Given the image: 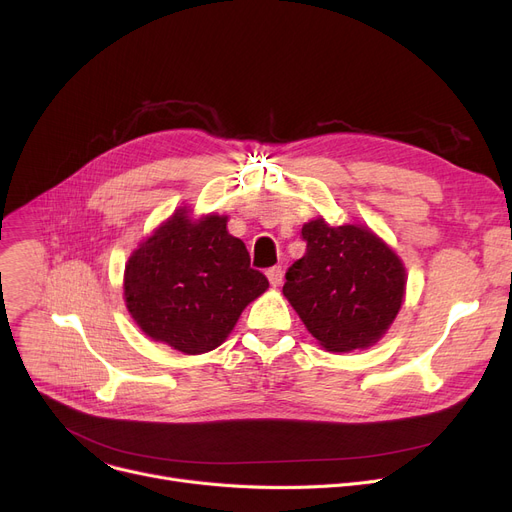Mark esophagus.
I'll return each mask as SVG.
<instances>
[{
	"mask_svg": "<svg viewBox=\"0 0 512 512\" xmlns=\"http://www.w3.org/2000/svg\"><path fill=\"white\" fill-rule=\"evenodd\" d=\"M267 278H270V284H272V286H280V284H282V278H284L282 265L270 267V270H267Z\"/></svg>",
	"mask_w": 512,
	"mask_h": 512,
	"instance_id": "1",
	"label": "esophagus"
}]
</instances>
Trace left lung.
Returning <instances> with one entry per match:
<instances>
[{"mask_svg": "<svg viewBox=\"0 0 512 512\" xmlns=\"http://www.w3.org/2000/svg\"><path fill=\"white\" fill-rule=\"evenodd\" d=\"M307 253L286 272L284 297L330 353L369 348L390 330L407 292L396 251L365 224H303Z\"/></svg>", "mask_w": 512, "mask_h": 512, "instance_id": "left-lung-1", "label": "left lung"}]
</instances>
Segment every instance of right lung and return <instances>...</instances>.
I'll return each mask as SVG.
<instances>
[{"label": "right lung", "instance_id": "obj_1", "mask_svg": "<svg viewBox=\"0 0 512 512\" xmlns=\"http://www.w3.org/2000/svg\"><path fill=\"white\" fill-rule=\"evenodd\" d=\"M122 288L130 317L151 340L203 355L230 336L270 282L251 270L245 242L228 232V215L193 218L184 205L130 253Z\"/></svg>", "mask_w": 512, "mask_h": 512}]
</instances>
